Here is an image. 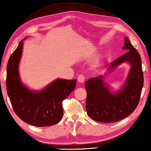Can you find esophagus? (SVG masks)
Segmentation results:
<instances>
[{
  "label": "esophagus",
  "mask_w": 151,
  "mask_h": 151,
  "mask_svg": "<svg viewBox=\"0 0 151 151\" xmlns=\"http://www.w3.org/2000/svg\"><path fill=\"white\" fill-rule=\"evenodd\" d=\"M84 80H85V78L83 75H79V76L77 78V81L78 82H80V83H83L84 82Z\"/></svg>",
  "instance_id": "esophagus-1"
}]
</instances>
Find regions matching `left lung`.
<instances>
[{"label":"left lung","mask_w":151,"mask_h":151,"mask_svg":"<svg viewBox=\"0 0 151 151\" xmlns=\"http://www.w3.org/2000/svg\"><path fill=\"white\" fill-rule=\"evenodd\" d=\"M123 49L127 52L111 62L107 69L111 72L124 62L130 65L122 89L116 93L112 92L104 82L103 75L91 78L85 82L87 113L97 122H114L124 119L134 111L139 101L144 82L140 55L127 37L124 38Z\"/></svg>","instance_id":"8db88e82"}]
</instances>
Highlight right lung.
Here are the masks:
<instances>
[{
	"label": "right lung",
	"instance_id": "obj_1",
	"mask_svg": "<svg viewBox=\"0 0 151 151\" xmlns=\"http://www.w3.org/2000/svg\"><path fill=\"white\" fill-rule=\"evenodd\" d=\"M22 50L23 40L7 65L6 90L12 106L17 116L29 124L37 127L54 125L63 116L62 101L75 90L76 80L58 78L42 90H31L22 83L19 75Z\"/></svg>",
	"mask_w": 151,
	"mask_h": 151
}]
</instances>
